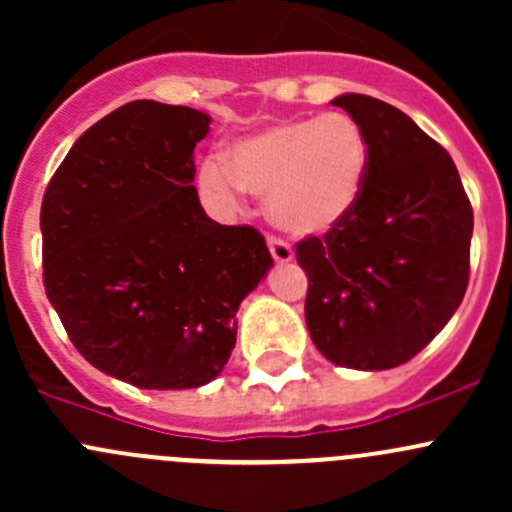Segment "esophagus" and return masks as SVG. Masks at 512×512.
Instances as JSON below:
<instances>
[{
    "label": "esophagus",
    "instance_id": "obj_1",
    "mask_svg": "<svg viewBox=\"0 0 512 512\" xmlns=\"http://www.w3.org/2000/svg\"><path fill=\"white\" fill-rule=\"evenodd\" d=\"M267 245H270V252H272V257H275V262H280V265H285V262H289L294 257V250L287 245L285 240H282V237L270 235L267 237Z\"/></svg>",
    "mask_w": 512,
    "mask_h": 512
}]
</instances>
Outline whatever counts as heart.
Segmentation results:
<instances>
[{
  "instance_id": "obj_1",
  "label": "heart",
  "mask_w": 512,
  "mask_h": 512,
  "mask_svg": "<svg viewBox=\"0 0 512 512\" xmlns=\"http://www.w3.org/2000/svg\"><path fill=\"white\" fill-rule=\"evenodd\" d=\"M369 138L347 113L272 123L232 143L227 165L208 160L200 185L232 203L247 190L267 198V213L297 235L327 232L349 218L369 178Z\"/></svg>"
}]
</instances>
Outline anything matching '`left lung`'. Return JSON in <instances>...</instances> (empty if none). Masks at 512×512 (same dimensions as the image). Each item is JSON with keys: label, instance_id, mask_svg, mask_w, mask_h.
<instances>
[{"label": "left lung", "instance_id": "obj_1", "mask_svg": "<svg viewBox=\"0 0 512 512\" xmlns=\"http://www.w3.org/2000/svg\"><path fill=\"white\" fill-rule=\"evenodd\" d=\"M369 138V178L354 213L297 242L304 319L332 364L381 371L421 352L461 304L473 208L446 148L404 111L364 94L334 98Z\"/></svg>", "mask_w": 512, "mask_h": 512}]
</instances>
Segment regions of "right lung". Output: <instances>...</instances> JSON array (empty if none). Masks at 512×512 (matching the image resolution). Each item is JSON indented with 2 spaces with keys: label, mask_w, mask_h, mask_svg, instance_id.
<instances>
[{
  "label": "right lung",
  "mask_w": 512,
  "mask_h": 512,
  "mask_svg": "<svg viewBox=\"0 0 512 512\" xmlns=\"http://www.w3.org/2000/svg\"><path fill=\"white\" fill-rule=\"evenodd\" d=\"M210 116L131 101L74 143L41 200L44 287L89 364L138 389H198L235 349L240 302L275 262L195 190Z\"/></svg>",
  "instance_id": "add662e5"
}]
</instances>
